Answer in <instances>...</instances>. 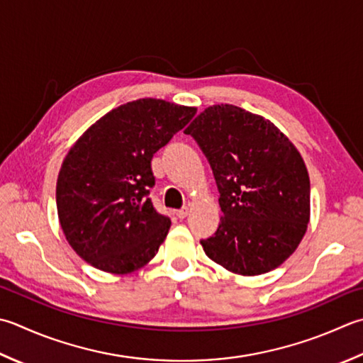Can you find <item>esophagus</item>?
Instances as JSON below:
<instances>
[{"instance_id":"34e87169","label":"esophagus","mask_w":363,"mask_h":363,"mask_svg":"<svg viewBox=\"0 0 363 363\" xmlns=\"http://www.w3.org/2000/svg\"><path fill=\"white\" fill-rule=\"evenodd\" d=\"M189 216V208H182V209H179V211H176V217L177 218H186Z\"/></svg>"}]
</instances>
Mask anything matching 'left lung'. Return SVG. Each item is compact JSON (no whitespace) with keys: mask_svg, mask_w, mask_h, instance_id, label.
Wrapping results in <instances>:
<instances>
[{"mask_svg":"<svg viewBox=\"0 0 363 363\" xmlns=\"http://www.w3.org/2000/svg\"><path fill=\"white\" fill-rule=\"evenodd\" d=\"M184 133L201 147L223 216L201 239L204 253L239 275L279 267L310 222V177L302 155L269 119L230 104L212 105Z\"/></svg>","mask_w":363,"mask_h":363,"instance_id":"1","label":"left lung"}]
</instances>
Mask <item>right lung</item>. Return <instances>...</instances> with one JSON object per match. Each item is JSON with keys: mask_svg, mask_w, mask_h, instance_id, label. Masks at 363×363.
I'll list each match as a JSON object with an SVG mask.
<instances>
[{"mask_svg": "<svg viewBox=\"0 0 363 363\" xmlns=\"http://www.w3.org/2000/svg\"><path fill=\"white\" fill-rule=\"evenodd\" d=\"M195 106L138 99L96 121L70 147L56 182L64 236L78 257L110 274L151 261L172 220L147 198L152 155L195 116Z\"/></svg>", "mask_w": 363, "mask_h": 363, "instance_id": "right-lung-1", "label": "right lung"}]
</instances>
